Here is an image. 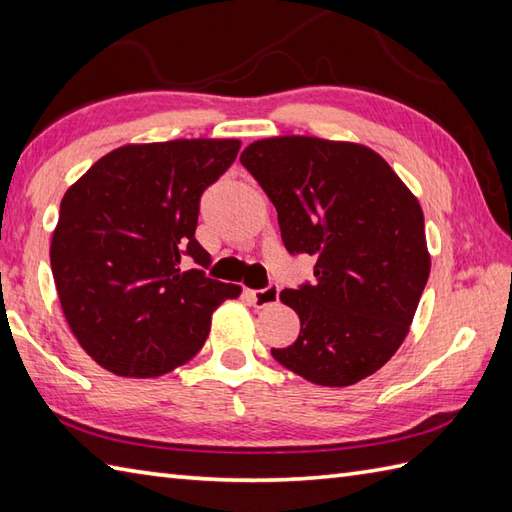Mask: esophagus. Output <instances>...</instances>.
<instances>
[{
  "instance_id": "obj_1",
  "label": "esophagus",
  "mask_w": 512,
  "mask_h": 512,
  "mask_svg": "<svg viewBox=\"0 0 512 512\" xmlns=\"http://www.w3.org/2000/svg\"><path fill=\"white\" fill-rule=\"evenodd\" d=\"M248 297L253 299V303L257 308H266V306H273L279 299V288L277 286H268L264 290H248Z\"/></svg>"
}]
</instances>
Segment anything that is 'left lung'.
<instances>
[{"label": "left lung", "mask_w": 512, "mask_h": 512, "mask_svg": "<svg viewBox=\"0 0 512 512\" xmlns=\"http://www.w3.org/2000/svg\"><path fill=\"white\" fill-rule=\"evenodd\" d=\"M242 165L275 204L290 255L317 257L314 284L281 290L301 330L270 354L323 387L378 372L409 334L431 255L420 202L374 149L314 136L250 143Z\"/></svg>", "instance_id": "1"}]
</instances>
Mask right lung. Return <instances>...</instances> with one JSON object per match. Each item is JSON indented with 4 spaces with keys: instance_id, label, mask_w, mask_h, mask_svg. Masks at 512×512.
Instances as JSON below:
<instances>
[{
    "instance_id": "add662e5",
    "label": "right lung",
    "mask_w": 512,
    "mask_h": 512,
    "mask_svg": "<svg viewBox=\"0 0 512 512\" xmlns=\"http://www.w3.org/2000/svg\"><path fill=\"white\" fill-rule=\"evenodd\" d=\"M237 138L123 145L65 191L50 266L74 339L107 372L156 378L202 350L220 303L242 288L195 239L200 195L233 165Z\"/></svg>"
}]
</instances>
